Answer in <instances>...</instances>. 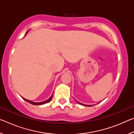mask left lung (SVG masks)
I'll return each instance as SVG.
<instances>
[{
  "instance_id": "left-lung-1",
  "label": "left lung",
  "mask_w": 134,
  "mask_h": 134,
  "mask_svg": "<svg viewBox=\"0 0 134 134\" xmlns=\"http://www.w3.org/2000/svg\"><path fill=\"white\" fill-rule=\"evenodd\" d=\"M77 102L79 103V104H80V105H84V106H93V105H84V104H83V103H80V102Z\"/></svg>"
}]
</instances>
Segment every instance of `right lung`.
Listing matches in <instances>:
<instances>
[{
  "mask_svg": "<svg viewBox=\"0 0 134 134\" xmlns=\"http://www.w3.org/2000/svg\"><path fill=\"white\" fill-rule=\"evenodd\" d=\"M28 31L26 32V34L27 33H28ZM26 34H25V35H26ZM53 94H52V96H51L50 97H49V98L48 100H47L44 101V102H34L31 101V100H27V99H25V98H24V97H22V98H23L25 101L31 103L32 105H43V104L48 103L49 102H50V100H51V99H52V97H53Z\"/></svg>",
  "mask_w": 134,
  "mask_h": 134,
  "instance_id": "add662e5",
  "label": "right lung"
}]
</instances>
